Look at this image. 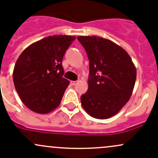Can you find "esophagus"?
<instances>
[{"label": "esophagus", "mask_w": 158, "mask_h": 158, "mask_svg": "<svg viewBox=\"0 0 158 158\" xmlns=\"http://www.w3.org/2000/svg\"><path fill=\"white\" fill-rule=\"evenodd\" d=\"M78 82H79V81H71L70 84L72 85H76Z\"/></svg>", "instance_id": "esophagus-1"}]
</instances>
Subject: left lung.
<instances>
[{
    "mask_svg": "<svg viewBox=\"0 0 158 158\" xmlns=\"http://www.w3.org/2000/svg\"><path fill=\"white\" fill-rule=\"evenodd\" d=\"M77 39L89 59L88 89L81 96L83 108L95 118L112 117L132 94L136 67L127 52L110 40L96 36Z\"/></svg>",
    "mask_w": 158,
    "mask_h": 158,
    "instance_id": "1",
    "label": "left lung"
}]
</instances>
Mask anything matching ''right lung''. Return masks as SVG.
Here are the masks:
<instances>
[{"label":"right lung","mask_w":158,"mask_h":158,"mask_svg":"<svg viewBox=\"0 0 158 158\" xmlns=\"http://www.w3.org/2000/svg\"><path fill=\"white\" fill-rule=\"evenodd\" d=\"M76 37L53 35L32 43L22 52L13 70V82L29 110L47 114L60 104L70 82L63 77L64 55Z\"/></svg>","instance_id":"right-lung-1"}]
</instances>
